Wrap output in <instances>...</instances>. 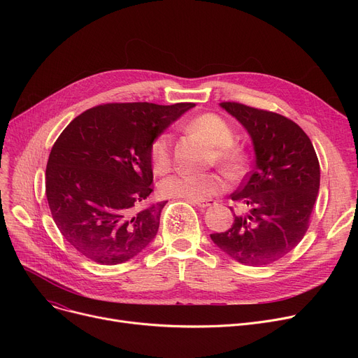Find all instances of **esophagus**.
Masks as SVG:
<instances>
[{
	"instance_id": "esophagus-1",
	"label": "esophagus",
	"mask_w": 358,
	"mask_h": 358,
	"mask_svg": "<svg viewBox=\"0 0 358 358\" xmlns=\"http://www.w3.org/2000/svg\"><path fill=\"white\" fill-rule=\"evenodd\" d=\"M194 206H199V208L204 209V208H209V206H213L216 201L215 200H199V201H190Z\"/></svg>"
}]
</instances>
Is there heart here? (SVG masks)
Here are the masks:
<instances>
[{"mask_svg": "<svg viewBox=\"0 0 358 358\" xmlns=\"http://www.w3.org/2000/svg\"><path fill=\"white\" fill-rule=\"evenodd\" d=\"M190 129L215 148L213 159L228 173H235L243 164L242 150L232 145L234 130L222 117L208 113L190 122ZM173 138L166 131L159 134L149 146V159L157 174L166 173L171 166ZM224 189V182L215 174H173L159 182V192L169 199L189 201L206 200Z\"/></svg>", "mask_w": 358, "mask_h": 358, "instance_id": "heart-1", "label": "heart"}]
</instances>
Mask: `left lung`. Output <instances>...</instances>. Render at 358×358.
Instances as JSON below:
<instances>
[{
  "label": "left lung",
  "instance_id": "1",
  "mask_svg": "<svg viewBox=\"0 0 358 358\" xmlns=\"http://www.w3.org/2000/svg\"><path fill=\"white\" fill-rule=\"evenodd\" d=\"M219 106L248 131L255 166L231 194L243 212L234 213L228 231L210 238L243 266H267L290 252L308 231L321 181L319 161L308 135L290 119L239 103Z\"/></svg>",
  "mask_w": 358,
  "mask_h": 358
}]
</instances>
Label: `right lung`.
Here are the masks:
<instances>
[{
	"mask_svg": "<svg viewBox=\"0 0 358 358\" xmlns=\"http://www.w3.org/2000/svg\"><path fill=\"white\" fill-rule=\"evenodd\" d=\"M193 103H111L75 117L46 165V197L71 245L101 266L142 252L166 201L148 203L154 173L149 146Z\"/></svg>",
	"mask_w": 358,
	"mask_h": 358,
	"instance_id": "right-lung-1",
	"label": "right lung"
}]
</instances>
